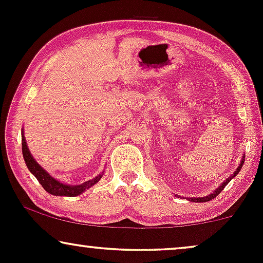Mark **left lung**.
Returning <instances> with one entry per match:
<instances>
[{"label": "left lung", "instance_id": "1", "mask_svg": "<svg viewBox=\"0 0 263 263\" xmlns=\"http://www.w3.org/2000/svg\"><path fill=\"white\" fill-rule=\"evenodd\" d=\"M243 161H245V156H242V159H241L240 164H238V167L236 168V171H235L234 173H232L231 176L228 178V179H225V182H222L221 184H220V185L218 186V188H216L215 190H214L213 193H210L209 195H206V197H203V198H199V197H198V198H189V201H194V203H205V201H210V200H213L214 198L218 197V195L220 194V193H221V190L224 189L226 185H228L229 182H230L231 179H234V178L237 176L238 172H240V171H241V168H242Z\"/></svg>", "mask_w": 263, "mask_h": 263}]
</instances>
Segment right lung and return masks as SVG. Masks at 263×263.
Returning a JSON list of instances; mask_svg holds the SVG:
<instances>
[{
	"instance_id": "add662e5",
	"label": "right lung",
	"mask_w": 263,
	"mask_h": 263,
	"mask_svg": "<svg viewBox=\"0 0 263 263\" xmlns=\"http://www.w3.org/2000/svg\"><path fill=\"white\" fill-rule=\"evenodd\" d=\"M22 153L29 172L37 178V180L42 184V186H43L45 192H48L52 195H57V197H77V195L83 194L86 189L91 188L93 184L98 183L102 177V174H99V176L93 178V179L87 180V182L83 184H78V185H71V184H65L63 182H59L58 179H55V178L50 176L44 168H42L41 165L38 164V162L33 158L31 151H29L28 146H27V141H26L25 135H23V131H22Z\"/></svg>"
}]
</instances>
